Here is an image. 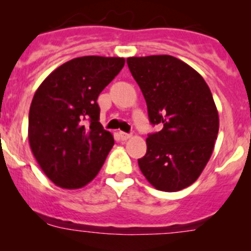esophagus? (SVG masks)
<instances>
[{
    "mask_svg": "<svg viewBox=\"0 0 251 251\" xmlns=\"http://www.w3.org/2000/svg\"><path fill=\"white\" fill-rule=\"evenodd\" d=\"M119 136H120V138L123 141H126V140H128V138L131 137V135L130 133H126V132H123V131H120V132H119Z\"/></svg>",
    "mask_w": 251,
    "mask_h": 251,
    "instance_id": "34e87169",
    "label": "esophagus"
}]
</instances>
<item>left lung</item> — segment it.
<instances>
[{
  "label": "left lung",
  "instance_id": "8db88e82",
  "mask_svg": "<svg viewBox=\"0 0 251 251\" xmlns=\"http://www.w3.org/2000/svg\"><path fill=\"white\" fill-rule=\"evenodd\" d=\"M127 65L149 121L161 127L148 135L138 166L154 188L181 191L198 179L214 151L220 123L211 91L198 72L173 55L130 57Z\"/></svg>",
  "mask_w": 251,
  "mask_h": 251
}]
</instances>
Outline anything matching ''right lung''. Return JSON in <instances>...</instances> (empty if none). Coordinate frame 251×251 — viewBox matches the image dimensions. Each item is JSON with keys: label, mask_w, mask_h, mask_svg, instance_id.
Listing matches in <instances>:
<instances>
[{"label": "right lung", "mask_w": 251, "mask_h": 251, "mask_svg": "<svg viewBox=\"0 0 251 251\" xmlns=\"http://www.w3.org/2000/svg\"><path fill=\"white\" fill-rule=\"evenodd\" d=\"M124 64L120 57L74 58L50 73L35 92L30 148L55 186L81 188L100 173L114 137L100 123L97 98Z\"/></svg>", "instance_id": "add662e5"}]
</instances>
